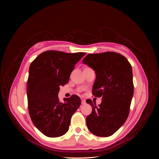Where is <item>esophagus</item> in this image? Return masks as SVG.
Returning <instances> with one entry per match:
<instances>
[{"instance_id": "obj_1", "label": "esophagus", "mask_w": 159, "mask_h": 159, "mask_svg": "<svg viewBox=\"0 0 159 159\" xmlns=\"http://www.w3.org/2000/svg\"><path fill=\"white\" fill-rule=\"evenodd\" d=\"M86 102V100L84 99H82L81 101V104L83 105V104H85Z\"/></svg>"}]
</instances>
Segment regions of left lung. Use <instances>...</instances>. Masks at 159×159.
<instances>
[{
  "label": "left lung",
  "instance_id": "left-lung-1",
  "mask_svg": "<svg viewBox=\"0 0 159 159\" xmlns=\"http://www.w3.org/2000/svg\"><path fill=\"white\" fill-rule=\"evenodd\" d=\"M82 62L95 70L92 93L102 97L98 106L86 100L92 107V112L86 119L87 127L98 137L111 136L129 115L134 92L131 66L124 56L111 52L88 54Z\"/></svg>",
  "mask_w": 159,
  "mask_h": 159
}]
</instances>
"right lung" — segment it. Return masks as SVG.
I'll return each mask as SVG.
<instances>
[{
	"mask_svg": "<svg viewBox=\"0 0 159 159\" xmlns=\"http://www.w3.org/2000/svg\"><path fill=\"white\" fill-rule=\"evenodd\" d=\"M86 53H68L49 50L40 54L30 66L27 84L28 110L35 126L48 137H61L68 131L72 115L81 101L73 95L60 102V86Z\"/></svg>",
	"mask_w": 159,
	"mask_h": 159,
	"instance_id": "right-lung-1",
	"label": "right lung"
}]
</instances>
